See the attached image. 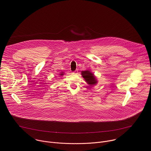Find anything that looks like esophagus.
<instances>
[{"label": "esophagus", "mask_w": 151, "mask_h": 151, "mask_svg": "<svg viewBox=\"0 0 151 151\" xmlns=\"http://www.w3.org/2000/svg\"><path fill=\"white\" fill-rule=\"evenodd\" d=\"M78 73V70H75V71L73 72V74H77Z\"/></svg>", "instance_id": "1"}]
</instances>
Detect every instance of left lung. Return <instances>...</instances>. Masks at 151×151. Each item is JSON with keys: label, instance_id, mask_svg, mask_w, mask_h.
I'll return each mask as SVG.
<instances>
[{"label": "left lung", "instance_id": "1", "mask_svg": "<svg viewBox=\"0 0 151 151\" xmlns=\"http://www.w3.org/2000/svg\"><path fill=\"white\" fill-rule=\"evenodd\" d=\"M82 77L84 78L85 81L90 85V86L95 85L98 81L94 76V75L90 71V70H85V71H82L81 72Z\"/></svg>", "mask_w": 151, "mask_h": 151}]
</instances>
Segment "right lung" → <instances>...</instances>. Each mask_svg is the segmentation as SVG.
<instances>
[{"mask_svg": "<svg viewBox=\"0 0 151 151\" xmlns=\"http://www.w3.org/2000/svg\"><path fill=\"white\" fill-rule=\"evenodd\" d=\"M60 76H62V75H63V72H61L60 74H59Z\"/></svg>", "mask_w": 151, "mask_h": 151, "instance_id": "obj_1", "label": "right lung"}]
</instances>
